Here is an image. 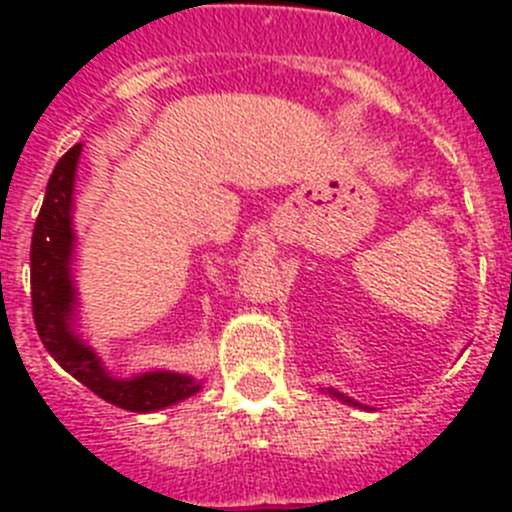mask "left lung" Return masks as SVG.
Segmentation results:
<instances>
[{"instance_id": "left-lung-1", "label": "left lung", "mask_w": 512, "mask_h": 512, "mask_svg": "<svg viewBox=\"0 0 512 512\" xmlns=\"http://www.w3.org/2000/svg\"><path fill=\"white\" fill-rule=\"evenodd\" d=\"M320 390H323V387H320ZM323 392H328V395H330V397H336V400L346 402V405H351V408H361V410H374V408H369V405H361V402H359V400H354V397H348V395H343V392L333 390V387H328V390H323Z\"/></svg>"}]
</instances>
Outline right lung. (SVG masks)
Instances as JSON below:
<instances>
[{
	"instance_id": "obj_1",
	"label": "right lung",
	"mask_w": 512,
	"mask_h": 512,
	"mask_svg": "<svg viewBox=\"0 0 512 512\" xmlns=\"http://www.w3.org/2000/svg\"><path fill=\"white\" fill-rule=\"evenodd\" d=\"M81 143L63 153L53 169L30 246V287L38 336L61 369L84 387L130 413H156L202 390L192 374L151 369L133 377H115L79 328V289L74 282V187Z\"/></svg>"
}]
</instances>
